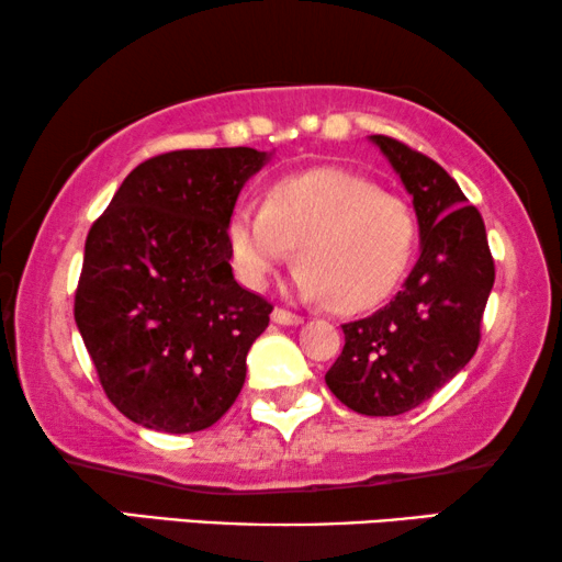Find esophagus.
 Masks as SVG:
<instances>
[{"label":"esophagus","instance_id":"34e87169","mask_svg":"<svg viewBox=\"0 0 562 562\" xmlns=\"http://www.w3.org/2000/svg\"><path fill=\"white\" fill-rule=\"evenodd\" d=\"M271 317H273L276 325H289V327H296V325H302V322H304L302 314H294V312L283 310V306H276Z\"/></svg>","mask_w":562,"mask_h":562}]
</instances>
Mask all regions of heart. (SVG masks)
<instances>
[{
	"label": "heart",
	"mask_w": 562,
	"mask_h": 562,
	"mask_svg": "<svg viewBox=\"0 0 562 562\" xmlns=\"http://www.w3.org/2000/svg\"><path fill=\"white\" fill-rule=\"evenodd\" d=\"M417 222L412 206L342 168H314L276 181L263 206L240 202L227 245L243 286L263 289L296 248L294 289L360 312L386 299L409 268Z\"/></svg>",
	"instance_id": "1"
}]
</instances>
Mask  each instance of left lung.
Listing matches in <instances>:
<instances>
[{"label": "left lung", "instance_id": "8db88e82", "mask_svg": "<svg viewBox=\"0 0 562 562\" xmlns=\"http://www.w3.org/2000/svg\"><path fill=\"white\" fill-rule=\"evenodd\" d=\"M371 140L412 194L422 252L383 310L342 325L345 348L325 381L348 409L396 417L417 409L475 356L496 268L481 212L456 179L402 140Z\"/></svg>", "mask_w": 562, "mask_h": 562}]
</instances>
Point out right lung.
Masks as SVG:
<instances>
[{"label":"right lung","instance_id":"obj_1","mask_svg":"<svg viewBox=\"0 0 562 562\" xmlns=\"http://www.w3.org/2000/svg\"><path fill=\"white\" fill-rule=\"evenodd\" d=\"M266 164L252 148L143 160L87 235L74 317L117 409L158 432H199L235 404L273 304L229 266L227 222Z\"/></svg>","mask_w":562,"mask_h":562}]
</instances>
